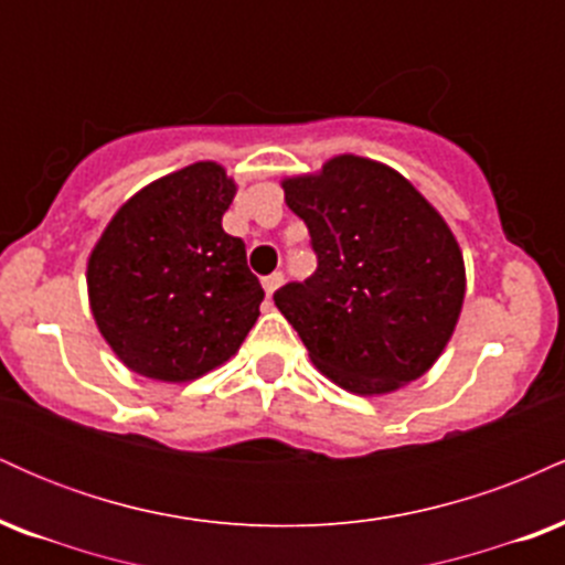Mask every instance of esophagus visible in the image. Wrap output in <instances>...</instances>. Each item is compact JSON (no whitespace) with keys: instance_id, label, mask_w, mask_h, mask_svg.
Returning <instances> with one entry per match:
<instances>
[{"instance_id":"esophagus-1","label":"esophagus","mask_w":565,"mask_h":565,"mask_svg":"<svg viewBox=\"0 0 565 565\" xmlns=\"http://www.w3.org/2000/svg\"><path fill=\"white\" fill-rule=\"evenodd\" d=\"M281 284H284L281 274H270V276L263 278V289H265V295H268V300L276 295V289L281 287Z\"/></svg>"}]
</instances>
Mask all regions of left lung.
Here are the masks:
<instances>
[{
	"label": "left lung",
	"instance_id": "left-lung-1",
	"mask_svg": "<svg viewBox=\"0 0 565 565\" xmlns=\"http://www.w3.org/2000/svg\"><path fill=\"white\" fill-rule=\"evenodd\" d=\"M281 188L319 268L274 300L313 366L355 395L423 377L449 345L468 284L449 223L404 174L355 153Z\"/></svg>",
	"mask_w": 565,
	"mask_h": 565
}]
</instances>
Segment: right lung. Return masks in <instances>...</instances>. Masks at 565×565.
Here are the masks:
<instances>
[{
	"mask_svg": "<svg viewBox=\"0 0 565 565\" xmlns=\"http://www.w3.org/2000/svg\"><path fill=\"white\" fill-rule=\"evenodd\" d=\"M236 180L217 161L164 174L116 210L87 257L97 332L129 372L191 382L223 366L265 291L244 242L223 231Z\"/></svg>",
	"mask_w": 565,
	"mask_h": 565,
	"instance_id": "obj_1",
	"label": "right lung"
}]
</instances>
